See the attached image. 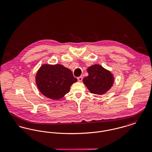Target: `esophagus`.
<instances>
[{
    "label": "esophagus",
    "instance_id": "1",
    "mask_svg": "<svg viewBox=\"0 0 152 152\" xmlns=\"http://www.w3.org/2000/svg\"><path fill=\"white\" fill-rule=\"evenodd\" d=\"M77 80H78L79 82H82V80H83V77H82V76L78 77H77Z\"/></svg>",
    "mask_w": 152,
    "mask_h": 152
}]
</instances>
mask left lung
<instances>
[{
	"instance_id": "1",
	"label": "left lung",
	"mask_w": 152,
	"mask_h": 152,
	"mask_svg": "<svg viewBox=\"0 0 152 152\" xmlns=\"http://www.w3.org/2000/svg\"><path fill=\"white\" fill-rule=\"evenodd\" d=\"M88 76L83 82L91 93L102 95L109 91L114 83L112 73L99 65H94L87 69Z\"/></svg>"
}]
</instances>
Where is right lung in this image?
Here are the masks:
<instances>
[{
  "mask_svg": "<svg viewBox=\"0 0 152 152\" xmlns=\"http://www.w3.org/2000/svg\"><path fill=\"white\" fill-rule=\"evenodd\" d=\"M77 80L70 69L60 64H43L36 75L39 91L52 99H61L68 93L72 84Z\"/></svg>",
  "mask_w": 152,
  "mask_h": 152,
  "instance_id": "add662e5",
  "label": "right lung"
}]
</instances>
